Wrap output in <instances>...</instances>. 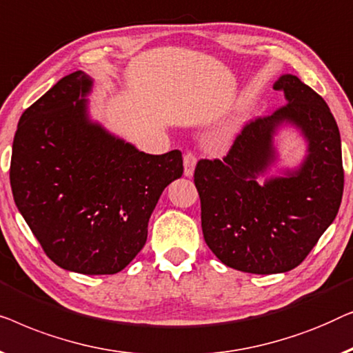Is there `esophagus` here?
Wrapping results in <instances>:
<instances>
[{
	"label": "esophagus",
	"mask_w": 353,
	"mask_h": 353,
	"mask_svg": "<svg viewBox=\"0 0 353 353\" xmlns=\"http://www.w3.org/2000/svg\"><path fill=\"white\" fill-rule=\"evenodd\" d=\"M195 165H196V155L193 152L188 150L185 155H183V174H185L187 177L193 176Z\"/></svg>",
	"instance_id": "1"
}]
</instances>
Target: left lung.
<instances>
[{
  "label": "left lung",
  "mask_w": 353,
  "mask_h": 353,
  "mask_svg": "<svg viewBox=\"0 0 353 353\" xmlns=\"http://www.w3.org/2000/svg\"><path fill=\"white\" fill-rule=\"evenodd\" d=\"M274 88L286 105L248 121L222 160L201 158L193 172L206 245L227 267L257 275L299 265L334 221L344 192L339 129L323 97L294 75ZM283 121L303 129L310 157L296 175L261 188L255 176L273 159L271 134Z\"/></svg>",
  "instance_id": "obj_1"
}]
</instances>
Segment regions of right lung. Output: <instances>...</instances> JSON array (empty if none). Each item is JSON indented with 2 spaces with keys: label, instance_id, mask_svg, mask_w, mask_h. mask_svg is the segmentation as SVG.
Wrapping results in <instances>:
<instances>
[{
  "label": "right lung",
  "instance_id": "1",
  "mask_svg": "<svg viewBox=\"0 0 353 353\" xmlns=\"http://www.w3.org/2000/svg\"><path fill=\"white\" fill-rule=\"evenodd\" d=\"M91 78L75 72L22 113L12 142L14 201L54 264L84 275L125 269L148 219L183 172L181 150L139 152L86 115Z\"/></svg>",
  "mask_w": 353,
  "mask_h": 353
}]
</instances>
